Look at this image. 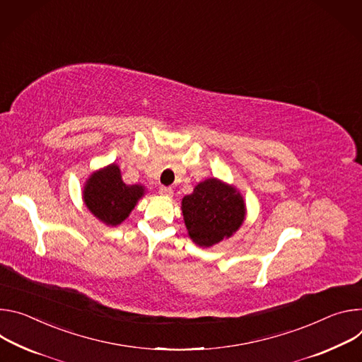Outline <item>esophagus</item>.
Returning <instances> with one entry per match:
<instances>
[{"label": "esophagus", "mask_w": 362, "mask_h": 362, "mask_svg": "<svg viewBox=\"0 0 362 362\" xmlns=\"http://www.w3.org/2000/svg\"><path fill=\"white\" fill-rule=\"evenodd\" d=\"M159 194L163 195V197H173L174 195V191H173V188H170V187H159Z\"/></svg>", "instance_id": "esophagus-1"}]
</instances>
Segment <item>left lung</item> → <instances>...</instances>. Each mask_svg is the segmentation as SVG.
<instances>
[{"label": "left lung", "instance_id": "1", "mask_svg": "<svg viewBox=\"0 0 362 362\" xmlns=\"http://www.w3.org/2000/svg\"><path fill=\"white\" fill-rule=\"evenodd\" d=\"M181 210L188 235L199 247H211L230 238L247 214L242 192L214 177L198 182L182 198Z\"/></svg>", "mask_w": 362, "mask_h": 362}]
</instances>
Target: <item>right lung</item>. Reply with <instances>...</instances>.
I'll return each instance as SVG.
<instances>
[{"mask_svg": "<svg viewBox=\"0 0 362 362\" xmlns=\"http://www.w3.org/2000/svg\"><path fill=\"white\" fill-rule=\"evenodd\" d=\"M145 191L142 184H125L119 165L113 163L86 178L82 197L88 210L99 221L116 227L129 217Z\"/></svg>", "mask_w": 362, "mask_h": 362, "instance_id": "add662e5", "label": "right lung"}]
</instances>
